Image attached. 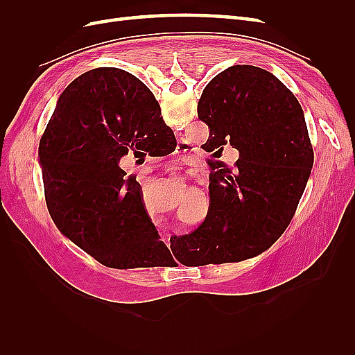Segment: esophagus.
Segmentation results:
<instances>
[{
	"label": "esophagus",
	"mask_w": 355,
	"mask_h": 355,
	"mask_svg": "<svg viewBox=\"0 0 355 355\" xmlns=\"http://www.w3.org/2000/svg\"><path fill=\"white\" fill-rule=\"evenodd\" d=\"M170 168H171V170H178V168H175V167H173V166H171V167H170ZM170 168H168V170H170Z\"/></svg>",
	"instance_id": "34e87169"
}]
</instances>
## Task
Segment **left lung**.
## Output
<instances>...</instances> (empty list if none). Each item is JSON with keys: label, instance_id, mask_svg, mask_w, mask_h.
<instances>
[{"label": "left lung", "instance_id": "left-lung-1", "mask_svg": "<svg viewBox=\"0 0 355 355\" xmlns=\"http://www.w3.org/2000/svg\"><path fill=\"white\" fill-rule=\"evenodd\" d=\"M197 111L211 148L230 144L240 158L232 168L210 163L207 216L175 247L189 254L182 262L198 265L250 259L282 237L309 179L314 153L302 106L271 72L234 65L206 85Z\"/></svg>", "mask_w": 355, "mask_h": 355}]
</instances>
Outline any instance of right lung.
Returning <instances> with one entry per match:
<instances>
[{
  "label": "right lung",
  "instance_id": "obj_1",
  "mask_svg": "<svg viewBox=\"0 0 355 355\" xmlns=\"http://www.w3.org/2000/svg\"><path fill=\"white\" fill-rule=\"evenodd\" d=\"M175 137L146 85L118 68L85 72L63 90L38 158L58 230L105 266H166L167 245L120 159Z\"/></svg>",
  "mask_w": 355,
  "mask_h": 355
}]
</instances>
